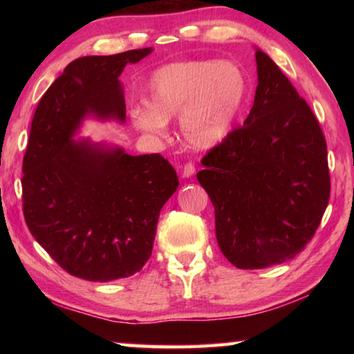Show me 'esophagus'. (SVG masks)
<instances>
[{
    "label": "esophagus",
    "instance_id": "obj_1",
    "mask_svg": "<svg viewBox=\"0 0 354 354\" xmlns=\"http://www.w3.org/2000/svg\"><path fill=\"white\" fill-rule=\"evenodd\" d=\"M181 173H183L184 178H190L192 175H194V173H195V165H194V162H192V160H187V162L184 164Z\"/></svg>",
    "mask_w": 354,
    "mask_h": 354
}]
</instances>
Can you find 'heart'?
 <instances>
[{
	"label": "heart",
	"mask_w": 354,
	"mask_h": 354,
	"mask_svg": "<svg viewBox=\"0 0 354 354\" xmlns=\"http://www.w3.org/2000/svg\"><path fill=\"white\" fill-rule=\"evenodd\" d=\"M247 77L239 65L214 59L167 64L148 81V106L131 112L137 129L162 136L167 120L181 115V133L195 149L225 139L247 97Z\"/></svg>",
	"instance_id": "1"
}]
</instances>
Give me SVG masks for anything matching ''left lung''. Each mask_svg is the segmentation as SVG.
<instances>
[{
    "mask_svg": "<svg viewBox=\"0 0 354 354\" xmlns=\"http://www.w3.org/2000/svg\"><path fill=\"white\" fill-rule=\"evenodd\" d=\"M254 104L201 159L196 173L215 211L221 253L243 270L293 259L314 237L329 201L326 140L309 104L256 50Z\"/></svg>",
    "mask_w": 354,
    "mask_h": 354,
    "instance_id": "8db88e82",
    "label": "left lung"
}]
</instances>
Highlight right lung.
I'll return each instance as SVG.
<instances>
[{
    "mask_svg": "<svg viewBox=\"0 0 354 354\" xmlns=\"http://www.w3.org/2000/svg\"><path fill=\"white\" fill-rule=\"evenodd\" d=\"M151 48L75 59L34 112L23 158V215L44 250L73 277L107 283L140 272L160 209L179 184L162 156H131L71 140L82 118L124 122L122 75Z\"/></svg>",
    "mask_w": 354,
    "mask_h": 354,
    "instance_id": "1",
    "label": "right lung"
}]
</instances>
